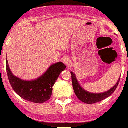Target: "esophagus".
I'll use <instances>...</instances> for the list:
<instances>
[{"label":"esophagus","instance_id":"1","mask_svg":"<svg viewBox=\"0 0 128 128\" xmlns=\"http://www.w3.org/2000/svg\"><path fill=\"white\" fill-rule=\"evenodd\" d=\"M63 62L65 63V65L67 66H70V64H71V60L68 57H65V58H63Z\"/></svg>","mask_w":128,"mask_h":128}]
</instances>
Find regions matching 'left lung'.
Instances as JSON below:
<instances>
[{
  "label": "left lung",
  "instance_id": "8db88e82",
  "mask_svg": "<svg viewBox=\"0 0 128 128\" xmlns=\"http://www.w3.org/2000/svg\"><path fill=\"white\" fill-rule=\"evenodd\" d=\"M72 74V85H73V88L74 90L75 94L78 98L81 101L85 102L86 104H93V103H96L98 102H100L102 100L105 99L106 98L111 96L113 94L116 88L118 87L119 82H120V78L118 80L117 83L115 86H113V88H111L110 90H108L106 92H104L103 93H99V94H94V93L89 92L88 91H86L84 89L82 88L80 84H79L78 81L77 80L76 76L75 74L73 72H71Z\"/></svg>",
  "mask_w": 128,
  "mask_h": 128
}]
</instances>
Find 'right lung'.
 <instances>
[{"instance_id":"1","label":"right lung","mask_w":128,"mask_h":128,"mask_svg":"<svg viewBox=\"0 0 128 128\" xmlns=\"http://www.w3.org/2000/svg\"><path fill=\"white\" fill-rule=\"evenodd\" d=\"M65 68L66 66L62 62H58L50 65L40 78L31 81H26L12 74L6 60V73L14 91L22 98L35 103H43L50 99L52 92V86Z\"/></svg>"}]
</instances>
